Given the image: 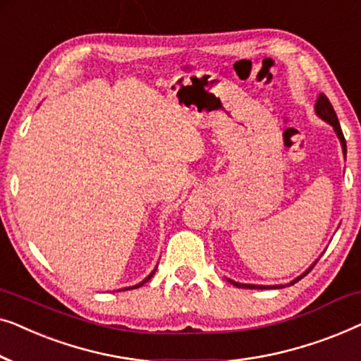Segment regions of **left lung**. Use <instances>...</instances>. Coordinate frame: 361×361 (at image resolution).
<instances>
[{"instance_id": "1", "label": "left lung", "mask_w": 361, "mask_h": 361, "mask_svg": "<svg viewBox=\"0 0 361 361\" xmlns=\"http://www.w3.org/2000/svg\"><path fill=\"white\" fill-rule=\"evenodd\" d=\"M315 113H317V115L322 118L324 121H327L329 125H332L334 126V130H335V133H337V136L340 137V142H342V149H343V154L347 156V142H345V137H343V133H342V128H340V123H338V118H337V113H335V110H334V106H332V103L329 102V98L324 95H320L319 98H317V103H315ZM310 271V269H309ZM309 271H305V273L302 274V276H299L298 279H294L293 283L290 284H294V283H298V281H300L304 278L305 274L309 273ZM231 284H235L236 288H248V289H266V286H255V284H240V283H235V281H230ZM268 288H284V286H268Z\"/></svg>"}]
</instances>
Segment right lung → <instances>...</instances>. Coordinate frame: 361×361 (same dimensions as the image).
Returning <instances> with one entry per match:
<instances>
[{
	"mask_svg": "<svg viewBox=\"0 0 361 361\" xmlns=\"http://www.w3.org/2000/svg\"><path fill=\"white\" fill-rule=\"evenodd\" d=\"M152 274H154V273H152ZM152 274H149V276H147V278H146L145 281H142V283H140V284H136V286H133V288H126L125 290H128V289H136V288H141V286H142V284H145V283H147V281H149V279L152 278Z\"/></svg>",
	"mask_w": 361,
	"mask_h": 361,
	"instance_id": "add662e5",
	"label": "right lung"
}]
</instances>
